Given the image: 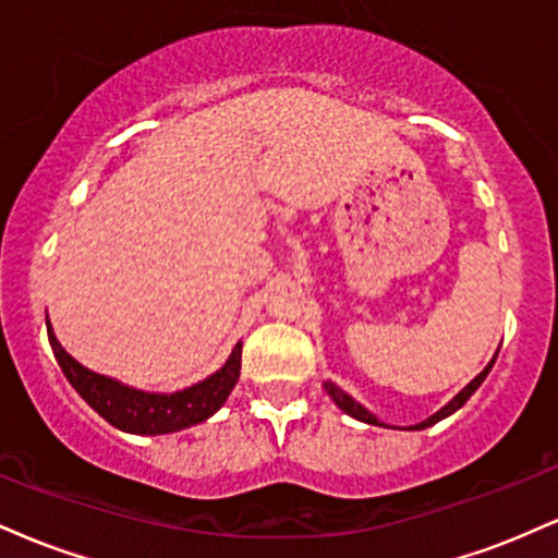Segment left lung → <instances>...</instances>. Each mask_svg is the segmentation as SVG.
Masks as SVG:
<instances>
[{
    "instance_id": "1",
    "label": "left lung",
    "mask_w": 558,
    "mask_h": 558,
    "mask_svg": "<svg viewBox=\"0 0 558 558\" xmlns=\"http://www.w3.org/2000/svg\"><path fill=\"white\" fill-rule=\"evenodd\" d=\"M490 367H493V362L488 364V367L483 369V373H480V375L475 377V380L470 383V386H466V388L462 390V393H457V396H453V399L448 401L446 407L440 409V412H435L433 417H427L425 422H420V425H414V430H422V427H430V425H435V422H438V420H444V417H448V414H453V412H457V409L462 407V403H464L466 399H470V396L475 393V390L480 388V383L485 380V375L490 373ZM325 390H328V393L332 396V401H336L338 407H341L345 414H351V417H356V420L367 422V425H380V422H377V417H373V414H369L367 409L362 407V403H356L354 399H351L349 393H343V390H338L336 386H332V383H325Z\"/></svg>"
}]
</instances>
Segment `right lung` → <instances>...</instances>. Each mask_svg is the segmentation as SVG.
<instances>
[{"instance_id":"obj_1","label":"right lung","mask_w":558,"mask_h":558,"mask_svg":"<svg viewBox=\"0 0 558 558\" xmlns=\"http://www.w3.org/2000/svg\"><path fill=\"white\" fill-rule=\"evenodd\" d=\"M47 332L57 362H60L70 386L78 390L94 412H99L110 425L120 427V430L125 433L162 435L183 430V427L196 425V422H204L207 417H213L217 409L226 403L230 390L239 383L241 343H235L226 367L217 369V373L209 375L207 380L196 383V386L185 390H178V393L165 396L133 390L110 380V377L92 373V369L83 367V364L75 362L73 356L62 349L60 341L54 338L52 328H49V323Z\"/></svg>"}]
</instances>
